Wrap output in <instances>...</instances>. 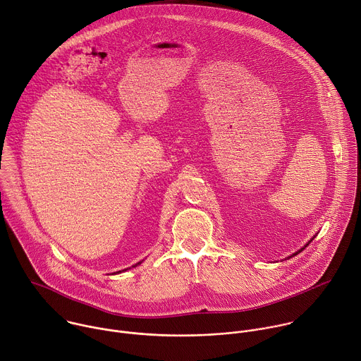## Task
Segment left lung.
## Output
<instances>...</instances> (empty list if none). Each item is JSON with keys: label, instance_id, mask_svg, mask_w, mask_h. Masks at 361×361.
Listing matches in <instances>:
<instances>
[{"label": "left lung", "instance_id": "left-lung-1", "mask_svg": "<svg viewBox=\"0 0 361 361\" xmlns=\"http://www.w3.org/2000/svg\"><path fill=\"white\" fill-rule=\"evenodd\" d=\"M314 236H316V235H314ZM314 236H313V238H310V241H309V243H307V244H306V245H305V247H303V248H300V250H299V251H296V252H295V254H292V255H289V257H288V258H285V259H290V258H292V257H296V255H298V254H300V252H302V251H303V250H305V248H306V247H307V245H309V244H310V243H312V241H313V239H314Z\"/></svg>", "mask_w": 361, "mask_h": 361}]
</instances>
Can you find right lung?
<instances>
[{
    "label": "right lung",
    "instance_id": "add662e5",
    "mask_svg": "<svg viewBox=\"0 0 361 361\" xmlns=\"http://www.w3.org/2000/svg\"><path fill=\"white\" fill-rule=\"evenodd\" d=\"M140 264H142V262H139V264H136V265H133V267H132V268H135V267H137V265H140ZM129 269H130V268H129ZM123 271H128V269H123ZM123 271H118V272H114V274H120V272H123Z\"/></svg>",
    "mask_w": 361,
    "mask_h": 361
}]
</instances>
